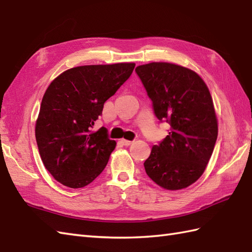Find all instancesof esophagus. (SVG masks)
<instances>
[{
    "instance_id": "1",
    "label": "esophagus",
    "mask_w": 252,
    "mask_h": 252,
    "mask_svg": "<svg viewBox=\"0 0 252 252\" xmlns=\"http://www.w3.org/2000/svg\"><path fill=\"white\" fill-rule=\"evenodd\" d=\"M121 142H122V144H123V145H126V146H128V145H130V144L132 143V141L125 140V139H122V140H121Z\"/></svg>"
}]
</instances>
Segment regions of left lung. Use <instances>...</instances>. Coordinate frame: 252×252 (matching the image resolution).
<instances>
[{
    "label": "left lung",
    "instance_id": "1",
    "mask_svg": "<svg viewBox=\"0 0 252 252\" xmlns=\"http://www.w3.org/2000/svg\"><path fill=\"white\" fill-rule=\"evenodd\" d=\"M136 72L157 119L171 126L168 136L153 146L145 172L164 189L186 188L203 174L218 136L210 91L197 72L172 63L140 65Z\"/></svg>",
    "mask_w": 252,
    "mask_h": 252
}]
</instances>
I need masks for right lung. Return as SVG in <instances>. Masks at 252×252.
<instances>
[{"mask_svg": "<svg viewBox=\"0 0 252 252\" xmlns=\"http://www.w3.org/2000/svg\"><path fill=\"white\" fill-rule=\"evenodd\" d=\"M136 64L85 65L61 73L42 97L35 125L39 155L55 180L82 188L106 168L116 142L107 128L93 131L103 103L130 77Z\"/></svg>", "mask_w": 252, "mask_h": 252, "instance_id": "1", "label": "right lung"}]
</instances>
